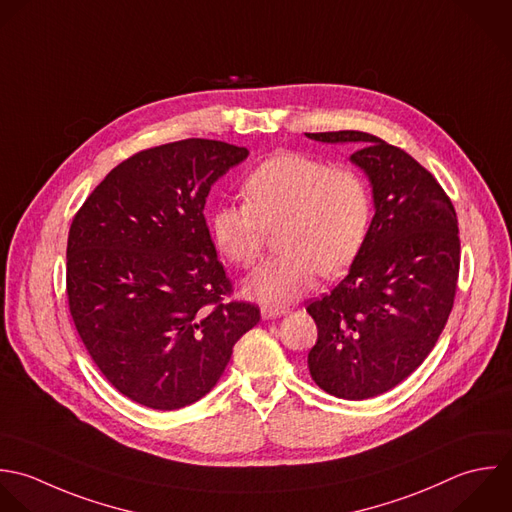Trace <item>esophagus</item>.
<instances>
[{
  "mask_svg": "<svg viewBox=\"0 0 512 512\" xmlns=\"http://www.w3.org/2000/svg\"><path fill=\"white\" fill-rule=\"evenodd\" d=\"M289 313L287 307H279V305H265L261 307V315L263 319H277V317H285Z\"/></svg>",
  "mask_w": 512,
  "mask_h": 512,
  "instance_id": "34e87169",
  "label": "esophagus"
}]
</instances>
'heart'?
Returning a JSON list of instances; mask_svg holds the SVG:
<instances>
[{
    "label": "heart",
    "mask_w": 512,
    "mask_h": 512,
    "mask_svg": "<svg viewBox=\"0 0 512 512\" xmlns=\"http://www.w3.org/2000/svg\"><path fill=\"white\" fill-rule=\"evenodd\" d=\"M245 205L211 213L217 249L235 265L251 267L265 229L275 231V257L255 269L243 291L259 303H291L317 281L343 273L359 255L371 219V197L359 173L327 167L295 151L265 159L243 181Z\"/></svg>",
    "instance_id": "1"
}]
</instances>
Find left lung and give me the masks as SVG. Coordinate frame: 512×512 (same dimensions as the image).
Wrapping results in <instances>:
<instances>
[{"mask_svg":"<svg viewBox=\"0 0 512 512\" xmlns=\"http://www.w3.org/2000/svg\"><path fill=\"white\" fill-rule=\"evenodd\" d=\"M307 137L359 145L351 161L373 187L375 215L347 277L307 305L319 331L307 359L313 381L363 401L405 381L443 333L457 293L459 221L439 181L407 151L363 131Z\"/></svg>","mask_w":512,"mask_h":512,"instance_id":"obj_1","label":"left lung"}]
</instances>
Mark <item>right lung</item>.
Returning <instances> with one entry per match:
<instances>
[{
	"instance_id": "1",
	"label": "right lung",
	"mask_w": 512,
	"mask_h": 512,
	"mask_svg": "<svg viewBox=\"0 0 512 512\" xmlns=\"http://www.w3.org/2000/svg\"><path fill=\"white\" fill-rule=\"evenodd\" d=\"M245 147L183 139L119 163L75 213L67 301L105 379L157 411L187 407L223 375L259 307L233 293L203 215Z\"/></svg>"
}]
</instances>
